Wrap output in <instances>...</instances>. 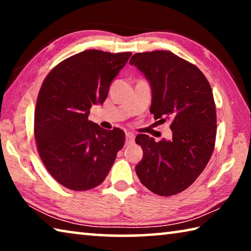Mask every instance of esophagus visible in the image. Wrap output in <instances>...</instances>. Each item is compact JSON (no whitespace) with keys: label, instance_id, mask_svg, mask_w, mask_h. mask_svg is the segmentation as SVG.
Here are the masks:
<instances>
[{"label":"esophagus","instance_id":"1","mask_svg":"<svg viewBox=\"0 0 251 251\" xmlns=\"http://www.w3.org/2000/svg\"><path fill=\"white\" fill-rule=\"evenodd\" d=\"M134 139H135L134 134L126 133V144H127V145H130V144H133Z\"/></svg>","mask_w":251,"mask_h":251}]
</instances>
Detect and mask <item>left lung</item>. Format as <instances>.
Returning <instances> with one entry per match:
<instances>
[{
  "instance_id": "8db88e82",
  "label": "left lung",
  "mask_w": 251,
  "mask_h": 251,
  "mask_svg": "<svg viewBox=\"0 0 251 251\" xmlns=\"http://www.w3.org/2000/svg\"><path fill=\"white\" fill-rule=\"evenodd\" d=\"M129 64L150 82L154 118L171 121L173 131L171 141L136 136L144 154L135 171L151 192L173 196L197 179L214 151L217 122L211 87L197 66L169 50L136 53Z\"/></svg>"
}]
</instances>
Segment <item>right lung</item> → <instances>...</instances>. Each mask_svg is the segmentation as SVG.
<instances>
[{
  "mask_svg": "<svg viewBox=\"0 0 251 251\" xmlns=\"http://www.w3.org/2000/svg\"><path fill=\"white\" fill-rule=\"evenodd\" d=\"M130 55L84 50L55 66L42 84L34 115L37 151L66 188L80 192L101 184L124 146V131L101 128L88 115L93 105L104 103Z\"/></svg>",
  "mask_w": 251,
  "mask_h": 251,
  "instance_id": "right-lung-1",
  "label": "right lung"
}]
</instances>
